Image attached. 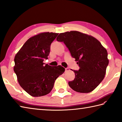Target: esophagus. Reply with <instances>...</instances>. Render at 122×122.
Here are the masks:
<instances>
[{"label": "esophagus", "mask_w": 122, "mask_h": 122, "mask_svg": "<svg viewBox=\"0 0 122 122\" xmlns=\"http://www.w3.org/2000/svg\"><path fill=\"white\" fill-rule=\"evenodd\" d=\"M70 70V69L67 68H66V72H67V71H69Z\"/></svg>", "instance_id": "1"}]
</instances>
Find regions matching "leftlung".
I'll list each match as a JSON object with an SVG mask.
<instances>
[{
    "mask_svg": "<svg viewBox=\"0 0 122 122\" xmlns=\"http://www.w3.org/2000/svg\"><path fill=\"white\" fill-rule=\"evenodd\" d=\"M56 40L64 43L80 67L79 71L71 70L76 76L69 82L70 87L77 92H92L105 77L107 50L94 37L77 31L60 33Z\"/></svg>",
    "mask_w": 122,
    "mask_h": 122,
    "instance_id": "1",
    "label": "left lung"
}]
</instances>
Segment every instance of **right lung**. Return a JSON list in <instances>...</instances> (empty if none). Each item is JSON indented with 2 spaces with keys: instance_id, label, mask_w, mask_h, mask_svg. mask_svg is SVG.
<instances>
[{
  "instance_id": "obj_1",
  "label": "right lung",
  "mask_w": 122,
  "mask_h": 122,
  "mask_svg": "<svg viewBox=\"0 0 122 122\" xmlns=\"http://www.w3.org/2000/svg\"><path fill=\"white\" fill-rule=\"evenodd\" d=\"M59 33L42 32L28 39L15 56L14 70L20 86L32 97L49 94L54 82L63 73L61 66L44 65L50 53V45Z\"/></svg>"
}]
</instances>
